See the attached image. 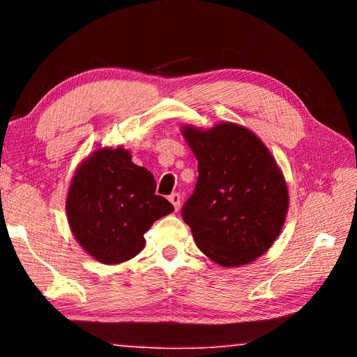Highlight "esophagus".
I'll return each mask as SVG.
<instances>
[{
	"mask_svg": "<svg viewBox=\"0 0 357 357\" xmlns=\"http://www.w3.org/2000/svg\"><path fill=\"white\" fill-rule=\"evenodd\" d=\"M168 200H170V203L173 204L174 209H176V211L181 208V195H179V193H176V192L172 193V195L168 197Z\"/></svg>",
	"mask_w": 357,
	"mask_h": 357,
	"instance_id": "1",
	"label": "esophagus"
}]
</instances>
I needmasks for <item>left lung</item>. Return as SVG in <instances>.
I'll return each instance as SVG.
<instances>
[{
  "instance_id": "1",
  "label": "left lung",
  "mask_w": 357,
  "mask_h": 357,
  "mask_svg": "<svg viewBox=\"0 0 357 357\" xmlns=\"http://www.w3.org/2000/svg\"><path fill=\"white\" fill-rule=\"evenodd\" d=\"M181 134L198 160V181L183 208L197 247L225 268L271 249L288 213V187L266 144L250 129L220 123Z\"/></svg>"
}]
</instances>
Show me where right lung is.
<instances>
[{
	"label": "right lung",
	"instance_id": "1",
	"mask_svg": "<svg viewBox=\"0 0 357 357\" xmlns=\"http://www.w3.org/2000/svg\"><path fill=\"white\" fill-rule=\"evenodd\" d=\"M172 203L155 195L153 173L132 162L129 149L98 148L72 176L66 214L83 250L104 264H119L143 250L144 236Z\"/></svg>",
	"mask_w": 357,
	"mask_h": 357
}]
</instances>
